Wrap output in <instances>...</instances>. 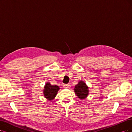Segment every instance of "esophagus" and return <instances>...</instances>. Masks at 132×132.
I'll use <instances>...</instances> for the list:
<instances>
[{
	"instance_id": "esophagus-1",
	"label": "esophagus",
	"mask_w": 132,
	"mask_h": 132,
	"mask_svg": "<svg viewBox=\"0 0 132 132\" xmlns=\"http://www.w3.org/2000/svg\"><path fill=\"white\" fill-rule=\"evenodd\" d=\"M63 87H64L65 89H70L71 85L70 84H66L63 85Z\"/></svg>"
}]
</instances>
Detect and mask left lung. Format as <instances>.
I'll return each instance as SVG.
<instances>
[{
  "instance_id": "8db88e82",
  "label": "left lung",
  "mask_w": 132,
  "mask_h": 132,
  "mask_svg": "<svg viewBox=\"0 0 132 132\" xmlns=\"http://www.w3.org/2000/svg\"><path fill=\"white\" fill-rule=\"evenodd\" d=\"M74 91L76 96L80 100L85 99L89 95V87L84 81H79L75 86Z\"/></svg>"
}]
</instances>
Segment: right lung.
Masks as SVG:
<instances>
[{
    "label": "right lung",
    "instance_id": "1",
    "mask_svg": "<svg viewBox=\"0 0 132 132\" xmlns=\"http://www.w3.org/2000/svg\"><path fill=\"white\" fill-rule=\"evenodd\" d=\"M60 87L57 85H52L50 82H47L43 90V95L48 101L53 100L56 97Z\"/></svg>",
    "mask_w": 132,
    "mask_h": 132
}]
</instances>
